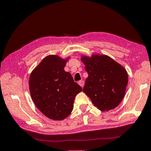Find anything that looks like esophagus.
I'll return each instance as SVG.
<instances>
[{
	"label": "esophagus",
	"instance_id": "1",
	"mask_svg": "<svg viewBox=\"0 0 151 151\" xmlns=\"http://www.w3.org/2000/svg\"><path fill=\"white\" fill-rule=\"evenodd\" d=\"M78 84L80 85V86H81L82 88H83L84 85V82L83 81H78Z\"/></svg>",
	"mask_w": 151,
	"mask_h": 151
}]
</instances>
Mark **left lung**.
Masks as SVG:
<instances>
[{
  "mask_svg": "<svg viewBox=\"0 0 151 151\" xmlns=\"http://www.w3.org/2000/svg\"><path fill=\"white\" fill-rule=\"evenodd\" d=\"M88 76L83 92L101 111L116 108L122 102L128 83V75L121 65L107 55L83 56Z\"/></svg>",
  "mask_w": 151,
  "mask_h": 151,
  "instance_id": "1",
  "label": "left lung"
}]
</instances>
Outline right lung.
<instances>
[{
  "label": "right lung",
  "instance_id": "add662e5",
  "mask_svg": "<svg viewBox=\"0 0 151 151\" xmlns=\"http://www.w3.org/2000/svg\"><path fill=\"white\" fill-rule=\"evenodd\" d=\"M69 58L48 55L32 71L30 94L37 108L48 118L63 120L73 109L76 95L83 89L64 67Z\"/></svg>",
  "mask_w": 151,
  "mask_h": 151
}]
</instances>
